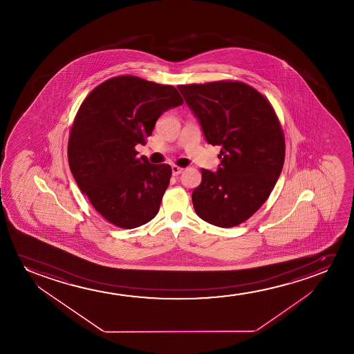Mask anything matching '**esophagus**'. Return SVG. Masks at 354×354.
Here are the masks:
<instances>
[{"mask_svg":"<svg viewBox=\"0 0 354 354\" xmlns=\"http://www.w3.org/2000/svg\"><path fill=\"white\" fill-rule=\"evenodd\" d=\"M184 168L178 167V165H173V167H171V171H173V175L181 174V173H184Z\"/></svg>","mask_w":354,"mask_h":354,"instance_id":"34e87169","label":"esophagus"}]
</instances>
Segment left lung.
<instances>
[{"label":"left lung","mask_w":354,"mask_h":354,"mask_svg":"<svg viewBox=\"0 0 354 354\" xmlns=\"http://www.w3.org/2000/svg\"><path fill=\"white\" fill-rule=\"evenodd\" d=\"M204 136L221 146L216 173L202 169L192 192L199 218L218 227L244 223L266 202L281 175L286 140L270 102L247 83L178 86Z\"/></svg>","instance_id":"1"}]
</instances>
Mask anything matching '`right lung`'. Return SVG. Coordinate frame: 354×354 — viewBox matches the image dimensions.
I'll use <instances>...</instances> for the list:
<instances>
[{
	"label": "right lung",
	"instance_id": "obj_1",
	"mask_svg": "<svg viewBox=\"0 0 354 354\" xmlns=\"http://www.w3.org/2000/svg\"><path fill=\"white\" fill-rule=\"evenodd\" d=\"M176 88L136 76L107 80L88 94L68 138L70 169L102 218L122 228L139 227L160 210L169 185V165L138 158L163 112L183 105Z\"/></svg>",
	"mask_w": 354,
	"mask_h": 354
}]
</instances>
